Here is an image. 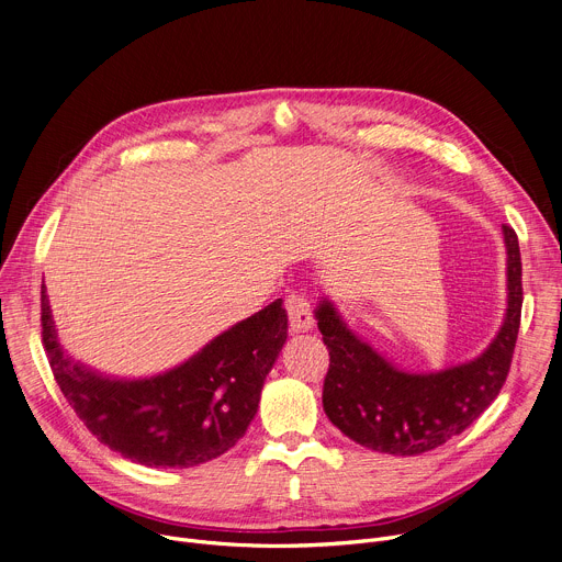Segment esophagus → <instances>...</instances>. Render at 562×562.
<instances>
[{"label": "esophagus", "mask_w": 562, "mask_h": 562, "mask_svg": "<svg viewBox=\"0 0 562 562\" xmlns=\"http://www.w3.org/2000/svg\"><path fill=\"white\" fill-rule=\"evenodd\" d=\"M286 313H289V327L293 334H304L313 329V313H311V304L306 302L304 295L300 293H291L284 300Z\"/></svg>", "instance_id": "obj_1"}]
</instances>
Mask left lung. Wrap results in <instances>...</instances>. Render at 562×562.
<instances>
[{
	"label": "left lung",
	"mask_w": 562,
	"mask_h": 562,
	"mask_svg": "<svg viewBox=\"0 0 562 562\" xmlns=\"http://www.w3.org/2000/svg\"><path fill=\"white\" fill-rule=\"evenodd\" d=\"M507 249V308L487 349L440 371H405L362 340L325 295L315 306L317 329L331 362L323 389L327 418L351 440L380 453L418 456L462 434L501 393L522 306V262L514 228Z\"/></svg>",
	"instance_id": "8db88e82"
}]
</instances>
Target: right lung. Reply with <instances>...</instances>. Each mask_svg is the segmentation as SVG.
Wrapping results in <instances>:
<instances>
[{"label":"right lung","instance_id":"obj_1","mask_svg":"<svg viewBox=\"0 0 562 562\" xmlns=\"http://www.w3.org/2000/svg\"><path fill=\"white\" fill-rule=\"evenodd\" d=\"M286 329V311L276 300L169 371L115 378L75 360L61 347L42 286V336L64 397L100 442L144 467H195L243 438L258 414Z\"/></svg>","mask_w":562,"mask_h":562}]
</instances>
